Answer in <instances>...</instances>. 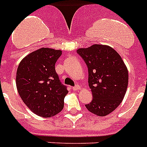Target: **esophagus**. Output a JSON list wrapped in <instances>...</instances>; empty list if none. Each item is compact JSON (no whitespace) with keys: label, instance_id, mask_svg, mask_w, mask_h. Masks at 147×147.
I'll list each match as a JSON object with an SVG mask.
<instances>
[{"label":"esophagus","instance_id":"34e87169","mask_svg":"<svg viewBox=\"0 0 147 147\" xmlns=\"http://www.w3.org/2000/svg\"><path fill=\"white\" fill-rule=\"evenodd\" d=\"M79 88H80V86L79 85H76V86H74V87H72V90H75V91H76V90H79Z\"/></svg>","mask_w":147,"mask_h":147}]
</instances>
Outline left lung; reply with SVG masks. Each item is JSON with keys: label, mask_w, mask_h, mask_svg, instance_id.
Segmentation results:
<instances>
[{"label": "left lung", "mask_w": 147, "mask_h": 147, "mask_svg": "<svg viewBox=\"0 0 147 147\" xmlns=\"http://www.w3.org/2000/svg\"><path fill=\"white\" fill-rule=\"evenodd\" d=\"M77 53L88 66V84L93 95L86 108L98 116L108 115L125 96L128 84L127 67L120 55L107 45H94L78 49Z\"/></svg>", "instance_id": "obj_1"}]
</instances>
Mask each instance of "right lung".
<instances>
[{
    "mask_svg": "<svg viewBox=\"0 0 147 147\" xmlns=\"http://www.w3.org/2000/svg\"><path fill=\"white\" fill-rule=\"evenodd\" d=\"M62 51L43 47L27 55L16 71V88L25 104L36 115L49 118L64 107L67 87L59 81L55 63Z\"/></svg>",
    "mask_w": 147,
    "mask_h": 147,
    "instance_id": "add662e5",
    "label": "right lung"
}]
</instances>
